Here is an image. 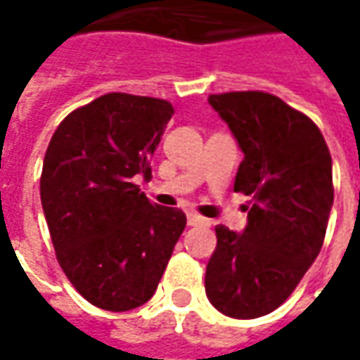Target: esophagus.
Here are the masks:
<instances>
[{
  "label": "esophagus",
  "instance_id": "1",
  "mask_svg": "<svg viewBox=\"0 0 360 360\" xmlns=\"http://www.w3.org/2000/svg\"><path fill=\"white\" fill-rule=\"evenodd\" d=\"M188 224L190 226H208L210 222L204 216L196 214V212H188Z\"/></svg>",
  "mask_w": 360,
  "mask_h": 360
}]
</instances>
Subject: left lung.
<instances>
[{"mask_svg":"<svg viewBox=\"0 0 360 360\" xmlns=\"http://www.w3.org/2000/svg\"><path fill=\"white\" fill-rule=\"evenodd\" d=\"M244 152L234 192L250 196L242 234L216 226L206 297L232 319H258L292 295L325 242L333 160L319 126L266 91L210 94Z\"/></svg>","mask_w":360,"mask_h":360,"instance_id":"1","label":"left lung"}]
</instances>
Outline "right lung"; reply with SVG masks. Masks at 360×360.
<instances>
[{
    "label": "right lung",
    "instance_id": "1",
    "mask_svg": "<svg viewBox=\"0 0 360 360\" xmlns=\"http://www.w3.org/2000/svg\"><path fill=\"white\" fill-rule=\"evenodd\" d=\"M170 102L112 91L68 114L44 158L39 194L56 258L77 292L112 312L142 307L184 232L186 214L146 198L134 182L150 160Z\"/></svg>",
    "mask_w": 360,
    "mask_h": 360
}]
</instances>
